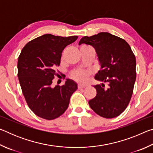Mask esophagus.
I'll list each match as a JSON object with an SVG mask.
<instances>
[{
	"label": "esophagus",
	"mask_w": 153,
	"mask_h": 153,
	"mask_svg": "<svg viewBox=\"0 0 153 153\" xmlns=\"http://www.w3.org/2000/svg\"><path fill=\"white\" fill-rule=\"evenodd\" d=\"M85 87H86L85 86H82V85L79 84L78 86H77V88H78V89H82V88H84Z\"/></svg>",
	"instance_id": "1"
}]
</instances>
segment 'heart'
Segmentation results:
<instances>
[{
    "label": "heart",
    "mask_w": 153,
    "mask_h": 153,
    "mask_svg": "<svg viewBox=\"0 0 153 153\" xmlns=\"http://www.w3.org/2000/svg\"><path fill=\"white\" fill-rule=\"evenodd\" d=\"M92 74V71L90 70L82 69H75L71 73V77L76 82L80 84H85L88 82L89 77Z\"/></svg>",
    "instance_id": "b5f03b06"
}]
</instances>
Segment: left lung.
Listing matches in <instances>:
<instances>
[{
  "mask_svg": "<svg viewBox=\"0 0 153 153\" xmlns=\"http://www.w3.org/2000/svg\"><path fill=\"white\" fill-rule=\"evenodd\" d=\"M93 46L100 69L95 79L102 82L94 86L97 94L89 100L90 108L105 118L116 117L128 107L136 78V61L130 46L125 40L108 32L84 36L79 45Z\"/></svg>",
  "mask_w": 153,
  "mask_h": 153,
  "instance_id": "left-lung-1",
  "label": "left lung"
}]
</instances>
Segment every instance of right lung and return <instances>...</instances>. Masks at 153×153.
<instances>
[{
    "mask_svg": "<svg viewBox=\"0 0 153 153\" xmlns=\"http://www.w3.org/2000/svg\"><path fill=\"white\" fill-rule=\"evenodd\" d=\"M77 36L62 37L45 34L25 45L18 57L17 76L28 107L36 115L47 120H55L68 108L77 84L67 79L63 86H52L58 74L62 52L74 42Z\"/></svg>",
    "mask_w": 153,
    "mask_h": 153,
    "instance_id": "add662e5",
    "label": "right lung"
}]
</instances>
